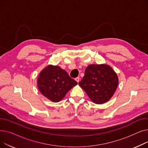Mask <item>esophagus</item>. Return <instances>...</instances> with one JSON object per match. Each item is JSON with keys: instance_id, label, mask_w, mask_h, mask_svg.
<instances>
[{"instance_id": "obj_1", "label": "esophagus", "mask_w": 148, "mask_h": 148, "mask_svg": "<svg viewBox=\"0 0 148 148\" xmlns=\"http://www.w3.org/2000/svg\"><path fill=\"white\" fill-rule=\"evenodd\" d=\"M79 80H80L79 77H76V78L75 79V80L77 83H79Z\"/></svg>"}]
</instances>
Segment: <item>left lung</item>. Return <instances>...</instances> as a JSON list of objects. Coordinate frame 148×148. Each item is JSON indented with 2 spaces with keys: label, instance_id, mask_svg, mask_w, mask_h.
Segmentation results:
<instances>
[{
  "label": "left lung",
  "instance_id": "left-lung-1",
  "mask_svg": "<svg viewBox=\"0 0 148 148\" xmlns=\"http://www.w3.org/2000/svg\"><path fill=\"white\" fill-rule=\"evenodd\" d=\"M79 84L93 102L101 104L109 101L114 94L118 77L110 66L92 64L87 66Z\"/></svg>",
  "mask_w": 148,
  "mask_h": 148
}]
</instances>
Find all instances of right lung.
<instances>
[{
    "instance_id": "right-lung-1",
    "label": "right lung",
    "mask_w": 148,
    "mask_h": 148,
    "mask_svg": "<svg viewBox=\"0 0 148 148\" xmlns=\"http://www.w3.org/2000/svg\"><path fill=\"white\" fill-rule=\"evenodd\" d=\"M77 84L59 66L48 65L38 77L37 84L41 94L53 102H59Z\"/></svg>"
}]
</instances>
